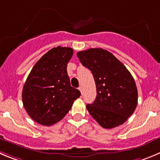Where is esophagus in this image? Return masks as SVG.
<instances>
[{"instance_id": "1", "label": "esophagus", "mask_w": 160, "mask_h": 160, "mask_svg": "<svg viewBox=\"0 0 160 160\" xmlns=\"http://www.w3.org/2000/svg\"><path fill=\"white\" fill-rule=\"evenodd\" d=\"M79 90H80V92H81V94H83V88L80 87V88H79Z\"/></svg>"}]
</instances>
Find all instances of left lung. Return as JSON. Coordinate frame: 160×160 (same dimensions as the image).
I'll list each match as a JSON object with an SVG mask.
<instances>
[{
	"mask_svg": "<svg viewBox=\"0 0 160 160\" xmlns=\"http://www.w3.org/2000/svg\"><path fill=\"white\" fill-rule=\"evenodd\" d=\"M80 62L92 71L96 98L88 104L89 114L105 129L123 124L137 105V88L126 67L107 50L92 48L77 53Z\"/></svg>",
	"mask_w": 160,
	"mask_h": 160,
	"instance_id": "left-lung-1",
	"label": "left lung"
}]
</instances>
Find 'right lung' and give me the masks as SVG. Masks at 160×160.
<instances>
[{
	"mask_svg": "<svg viewBox=\"0 0 160 160\" xmlns=\"http://www.w3.org/2000/svg\"><path fill=\"white\" fill-rule=\"evenodd\" d=\"M73 54L69 47L58 46L45 53L34 65L23 85V107L28 115L42 125H53L69 111L80 96L72 88L67 64Z\"/></svg>",
	"mask_w": 160,
	"mask_h": 160,
	"instance_id": "obj_1",
	"label": "right lung"
}]
</instances>
